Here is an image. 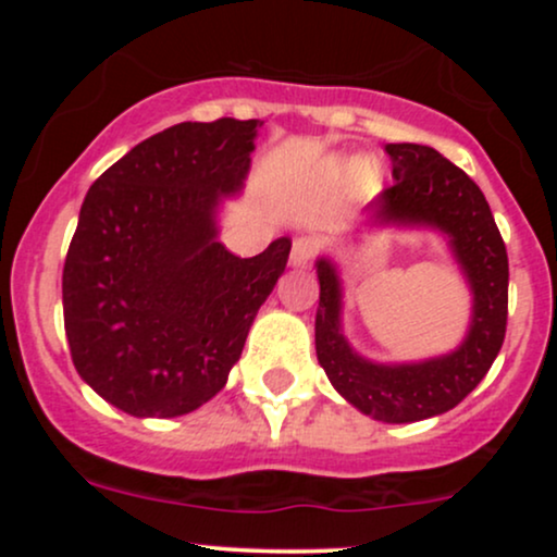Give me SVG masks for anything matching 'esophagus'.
I'll return each mask as SVG.
<instances>
[{"mask_svg": "<svg viewBox=\"0 0 557 557\" xmlns=\"http://www.w3.org/2000/svg\"><path fill=\"white\" fill-rule=\"evenodd\" d=\"M317 253V240L309 238V235H298L293 238V248H290V264L293 267H306Z\"/></svg>", "mask_w": 557, "mask_h": 557, "instance_id": "obj_1", "label": "esophagus"}]
</instances>
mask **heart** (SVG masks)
Returning a JSON list of instances; mask_svg holds the SVG:
<instances>
[{
	"label": "heart",
	"mask_w": 557,
	"mask_h": 557,
	"mask_svg": "<svg viewBox=\"0 0 557 557\" xmlns=\"http://www.w3.org/2000/svg\"><path fill=\"white\" fill-rule=\"evenodd\" d=\"M327 177L332 181H341V177H348L356 188H367L374 181V168L372 162H354V164H332L327 168Z\"/></svg>",
	"instance_id": "obj_1"
}]
</instances>
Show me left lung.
<instances>
[{"instance_id": "8db88e82", "label": "left lung", "mask_w": 557, "mask_h": 557, "mask_svg": "<svg viewBox=\"0 0 557 557\" xmlns=\"http://www.w3.org/2000/svg\"><path fill=\"white\" fill-rule=\"evenodd\" d=\"M393 185L367 207L369 227L434 230L447 240L471 290V322L450 354L380 363L354 350L343 332V283L335 261L317 259V359L332 387L361 413L387 424L440 417L474 389L500 354L508 322V253L479 185L419 144H387Z\"/></svg>"}]
</instances>
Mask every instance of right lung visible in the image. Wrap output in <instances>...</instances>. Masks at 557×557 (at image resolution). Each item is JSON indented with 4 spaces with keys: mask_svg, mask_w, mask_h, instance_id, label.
Returning a JSON list of instances; mask_svg holds the SVG:
<instances>
[{
    "mask_svg": "<svg viewBox=\"0 0 557 557\" xmlns=\"http://www.w3.org/2000/svg\"><path fill=\"white\" fill-rule=\"evenodd\" d=\"M259 120L181 123L140 140L88 188L62 272L81 380L120 411L172 419L225 387L290 238L240 259L220 243Z\"/></svg>",
    "mask_w": 557,
    "mask_h": 557,
    "instance_id": "right-lung-1",
    "label": "right lung"
}]
</instances>
